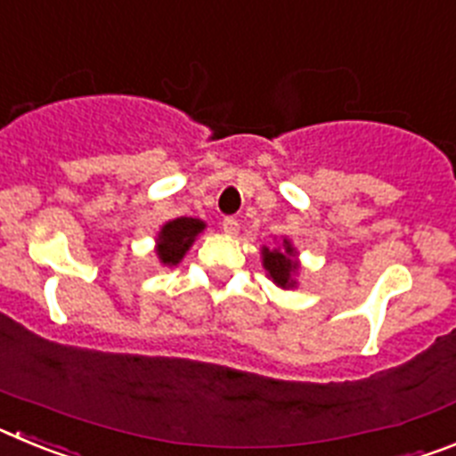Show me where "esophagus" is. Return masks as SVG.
<instances>
[{
    "mask_svg": "<svg viewBox=\"0 0 456 456\" xmlns=\"http://www.w3.org/2000/svg\"><path fill=\"white\" fill-rule=\"evenodd\" d=\"M221 228H224L225 235H237V232H240V221H237L235 216H225V219L221 221Z\"/></svg>",
    "mask_w": 456,
    "mask_h": 456,
    "instance_id": "obj_1",
    "label": "esophagus"
}]
</instances>
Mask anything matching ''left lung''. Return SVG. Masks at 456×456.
I'll list each match as a JSON object with an SVG mask.
<instances>
[{
	"label": "left lung",
	"instance_id": "1",
	"mask_svg": "<svg viewBox=\"0 0 456 456\" xmlns=\"http://www.w3.org/2000/svg\"><path fill=\"white\" fill-rule=\"evenodd\" d=\"M294 256H297V251H294V247L288 240H283V248L263 247V267L267 269L269 278L278 288L289 289L297 285L294 273L299 272V265H297Z\"/></svg>",
	"mask_w": 456,
	"mask_h": 456
}]
</instances>
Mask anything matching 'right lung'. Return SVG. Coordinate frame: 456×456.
<instances>
[{
  "mask_svg": "<svg viewBox=\"0 0 456 456\" xmlns=\"http://www.w3.org/2000/svg\"><path fill=\"white\" fill-rule=\"evenodd\" d=\"M205 231V224L191 216H180L162 225L157 235V257L164 267H175L189 251L193 240Z\"/></svg>",
  "mask_w": 456,
  "mask_h": 456,
  "instance_id": "add662e5",
  "label": "right lung"
}]
</instances>
